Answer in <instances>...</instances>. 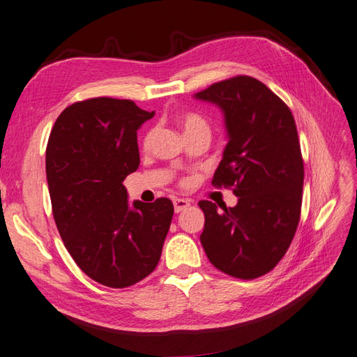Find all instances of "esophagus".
Returning a JSON list of instances; mask_svg holds the SVG:
<instances>
[{
    "instance_id": "1",
    "label": "esophagus",
    "mask_w": 357,
    "mask_h": 357,
    "mask_svg": "<svg viewBox=\"0 0 357 357\" xmlns=\"http://www.w3.org/2000/svg\"><path fill=\"white\" fill-rule=\"evenodd\" d=\"M190 206V202L186 201V199H174V211L181 212L184 209H188Z\"/></svg>"
}]
</instances>
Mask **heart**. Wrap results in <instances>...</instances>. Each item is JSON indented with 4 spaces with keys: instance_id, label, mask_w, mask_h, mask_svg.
<instances>
[{
    "instance_id": "b5f03b06",
    "label": "heart",
    "mask_w": 357,
    "mask_h": 357,
    "mask_svg": "<svg viewBox=\"0 0 357 357\" xmlns=\"http://www.w3.org/2000/svg\"><path fill=\"white\" fill-rule=\"evenodd\" d=\"M178 123L183 127L184 135L195 132L197 129H208L206 121L201 116H199V114H195V112L181 114V116L178 117ZM151 139H152V132H149L144 139V146L145 148L151 144Z\"/></svg>"
}]
</instances>
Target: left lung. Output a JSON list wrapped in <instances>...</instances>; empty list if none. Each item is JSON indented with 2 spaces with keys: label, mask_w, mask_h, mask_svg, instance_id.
<instances>
[{
  "label": "left lung",
  "mask_w": 357,
  "mask_h": 357,
  "mask_svg": "<svg viewBox=\"0 0 357 357\" xmlns=\"http://www.w3.org/2000/svg\"><path fill=\"white\" fill-rule=\"evenodd\" d=\"M224 112L228 144L213 186L234 188L236 206L201 201V243L222 273L253 280L286 255L301 220L303 158L290 108L258 79L236 76L195 95Z\"/></svg>",
  "instance_id": "obj_1"
}]
</instances>
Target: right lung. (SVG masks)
Masks as SVG:
<instances>
[{
	"instance_id": "add662e5",
	"label": "right lung",
	"mask_w": 357,
	"mask_h": 357,
	"mask_svg": "<svg viewBox=\"0 0 357 357\" xmlns=\"http://www.w3.org/2000/svg\"><path fill=\"white\" fill-rule=\"evenodd\" d=\"M155 116L129 99L91 98L67 107L47 145V180L64 246L84 274L124 289L148 277L173 220L168 197L127 201L139 167L137 130Z\"/></svg>"
}]
</instances>
